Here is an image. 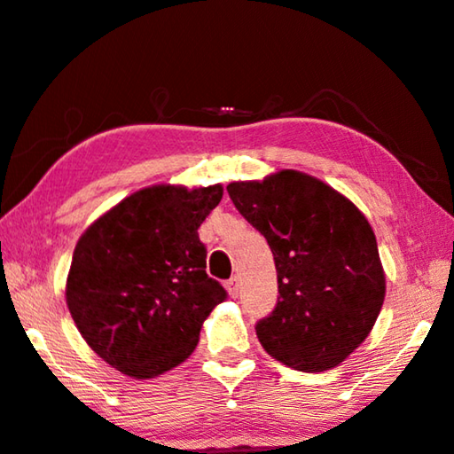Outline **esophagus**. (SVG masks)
Segmentation results:
<instances>
[{
  "mask_svg": "<svg viewBox=\"0 0 454 454\" xmlns=\"http://www.w3.org/2000/svg\"><path fill=\"white\" fill-rule=\"evenodd\" d=\"M225 288H227L229 297L238 299V297H239V278H238V276H233V278H229V280L225 282Z\"/></svg>",
  "mask_w": 454,
  "mask_h": 454,
  "instance_id": "esophagus-1",
  "label": "esophagus"
}]
</instances>
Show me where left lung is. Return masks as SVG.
Instances as JSON below:
<instances>
[{"label": "left lung", "mask_w": 454, "mask_h": 454, "mask_svg": "<svg viewBox=\"0 0 454 454\" xmlns=\"http://www.w3.org/2000/svg\"><path fill=\"white\" fill-rule=\"evenodd\" d=\"M233 205L264 235L278 303L258 321L264 350L303 372H324L369 336L385 301L377 238L360 208L297 169L231 182Z\"/></svg>", "instance_id": "obj_1"}]
</instances>
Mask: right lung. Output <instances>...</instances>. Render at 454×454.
<instances>
[{
	"instance_id": "add662e5",
	"label": "right lung",
	"mask_w": 454,
	"mask_h": 454,
	"mask_svg": "<svg viewBox=\"0 0 454 454\" xmlns=\"http://www.w3.org/2000/svg\"><path fill=\"white\" fill-rule=\"evenodd\" d=\"M221 199V184H155L82 233L65 299L82 338L113 369L153 379L194 352L202 324L227 297L207 276L199 238Z\"/></svg>"
}]
</instances>
